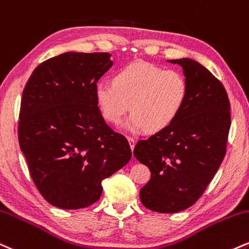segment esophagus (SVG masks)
Masks as SVG:
<instances>
[{
	"label": "esophagus",
	"instance_id": "esophagus-1",
	"mask_svg": "<svg viewBox=\"0 0 249 249\" xmlns=\"http://www.w3.org/2000/svg\"><path fill=\"white\" fill-rule=\"evenodd\" d=\"M127 140H128V142H130L131 149H133L134 146H136V139H134L133 137H127Z\"/></svg>",
	"mask_w": 249,
	"mask_h": 249
}]
</instances>
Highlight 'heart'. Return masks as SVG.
<instances>
[{
	"instance_id": "obj_1",
	"label": "heart",
	"mask_w": 249,
	"mask_h": 249,
	"mask_svg": "<svg viewBox=\"0 0 249 249\" xmlns=\"http://www.w3.org/2000/svg\"><path fill=\"white\" fill-rule=\"evenodd\" d=\"M95 97L103 118L119 124L128 110L131 131L158 132L172 125L188 97V82L179 71L138 61L119 70L112 85L98 82Z\"/></svg>"
}]
</instances>
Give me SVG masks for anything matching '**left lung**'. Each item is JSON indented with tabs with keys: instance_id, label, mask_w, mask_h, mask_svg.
Wrapping results in <instances>:
<instances>
[{
	"instance_id": "obj_1",
	"label": "left lung",
	"mask_w": 249,
	"mask_h": 249,
	"mask_svg": "<svg viewBox=\"0 0 249 249\" xmlns=\"http://www.w3.org/2000/svg\"><path fill=\"white\" fill-rule=\"evenodd\" d=\"M183 70L188 97L175 122L133 149L151 170L140 190L148 210L175 213L194 205L223 162L231 126V104L223 83L193 59L170 60Z\"/></svg>"
}]
</instances>
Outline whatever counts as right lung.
Wrapping results in <instances>:
<instances>
[{
  "instance_id": "right-lung-1",
  "label": "right lung",
  "mask_w": 249,
  "mask_h": 249,
  "mask_svg": "<svg viewBox=\"0 0 249 249\" xmlns=\"http://www.w3.org/2000/svg\"><path fill=\"white\" fill-rule=\"evenodd\" d=\"M111 66L109 53L66 52L37 66L23 90L20 149L38 191L59 209L94 204L102 181L132 157L96 102L97 81Z\"/></svg>"
}]
</instances>
